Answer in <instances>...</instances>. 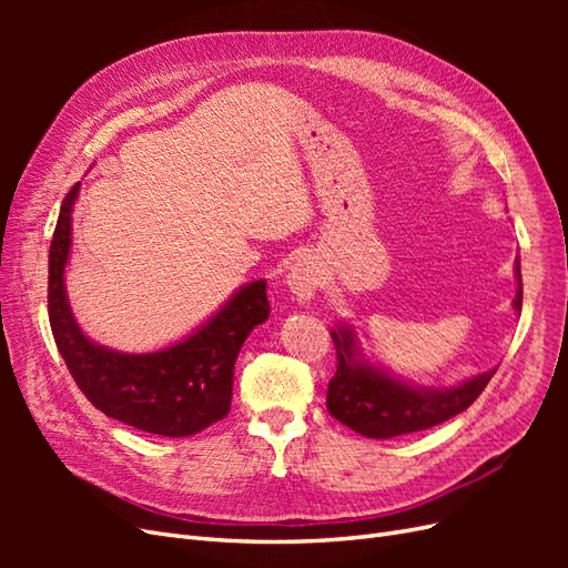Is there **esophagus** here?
<instances>
[{"label": "esophagus", "instance_id": "esophagus-1", "mask_svg": "<svg viewBox=\"0 0 568 568\" xmlns=\"http://www.w3.org/2000/svg\"><path fill=\"white\" fill-rule=\"evenodd\" d=\"M286 284L294 296L311 298L320 284V274L307 261H298L296 265H291V270L286 274Z\"/></svg>", "mask_w": 568, "mask_h": 568}]
</instances>
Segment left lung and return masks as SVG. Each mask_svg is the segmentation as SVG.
<instances>
[{
  "mask_svg": "<svg viewBox=\"0 0 568 568\" xmlns=\"http://www.w3.org/2000/svg\"><path fill=\"white\" fill-rule=\"evenodd\" d=\"M519 291L514 307L521 311V270L517 261ZM336 346V374L326 388V409L341 424L367 438H395L438 426L467 409L495 369L474 376L453 388H412L357 357L351 326L332 329Z\"/></svg>",
  "mask_w": 568,
  "mask_h": 568,
  "instance_id": "1",
  "label": "left lung"
}]
</instances>
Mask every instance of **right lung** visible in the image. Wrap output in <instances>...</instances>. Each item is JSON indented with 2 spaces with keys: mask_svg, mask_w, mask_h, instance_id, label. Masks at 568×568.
I'll return each mask as SVG.
<instances>
[{
  "mask_svg": "<svg viewBox=\"0 0 568 568\" xmlns=\"http://www.w3.org/2000/svg\"><path fill=\"white\" fill-rule=\"evenodd\" d=\"M78 189L80 184L61 203L49 248V324L65 367L106 417L159 436H194L227 417L236 355L255 326L270 317L267 284L257 280L236 291L213 320L178 346L142 355L97 346L80 332L63 288Z\"/></svg>",
  "mask_w": 568,
  "mask_h": 568,
  "instance_id": "obj_1",
  "label": "right lung"
}]
</instances>
